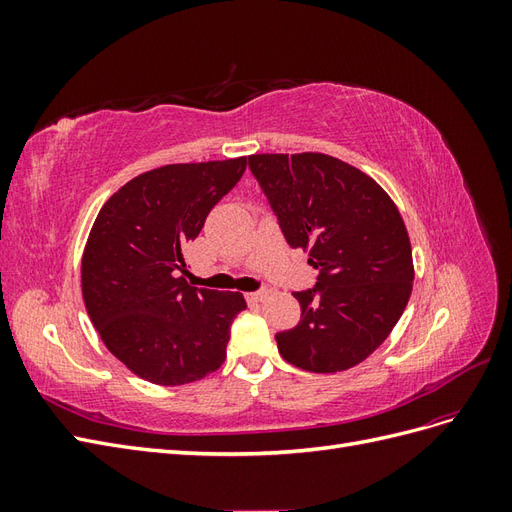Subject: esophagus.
Listing matches in <instances>:
<instances>
[{
  "instance_id": "34e87169",
  "label": "esophagus",
  "mask_w": 512,
  "mask_h": 512,
  "mask_svg": "<svg viewBox=\"0 0 512 512\" xmlns=\"http://www.w3.org/2000/svg\"><path fill=\"white\" fill-rule=\"evenodd\" d=\"M267 297H269V288H260L256 292H247V301H250V303H260V301H265Z\"/></svg>"
}]
</instances>
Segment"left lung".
I'll use <instances>...</instances> for the list:
<instances>
[{
	"label": "left lung",
	"mask_w": 512,
	"mask_h": 512,
	"mask_svg": "<svg viewBox=\"0 0 512 512\" xmlns=\"http://www.w3.org/2000/svg\"><path fill=\"white\" fill-rule=\"evenodd\" d=\"M247 164L284 239L318 271L314 288L294 292L301 320L275 335L277 350L314 374L359 365L412 292V247L395 203L359 168L324 153H260Z\"/></svg>",
	"instance_id": "left-lung-1"
}]
</instances>
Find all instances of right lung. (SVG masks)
<instances>
[{
	"label": "right lung",
	"mask_w": 512,
	"mask_h": 512,
	"mask_svg": "<svg viewBox=\"0 0 512 512\" xmlns=\"http://www.w3.org/2000/svg\"><path fill=\"white\" fill-rule=\"evenodd\" d=\"M245 166L247 158L168 164L134 177L100 209L83 254V299L104 346L138 378L179 386L224 363L245 299L185 282L183 247Z\"/></svg>",
	"instance_id": "obj_1"
}]
</instances>
